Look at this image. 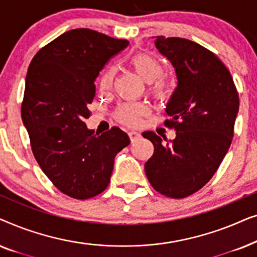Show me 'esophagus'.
<instances>
[{
	"label": "esophagus",
	"instance_id": "obj_1",
	"mask_svg": "<svg viewBox=\"0 0 257 257\" xmlns=\"http://www.w3.org/2000/svg\"><path fill=\"white\" fill-rule=\"evenodd\" d=\"M128 136H130V139L135 140L136 138H138V137L140 136V133L135 131V130H131V131H128Z\"/></svg>",
	"mask_w": 257,
	"mask_h": 257
}]
</instances>
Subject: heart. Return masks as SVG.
Listing matches in <instances>:
<instances>
[{
	"label": "heart",
	"instance_id": "obj_1",
	"mask_svg": "<svg viewBox=\"0 0 257 257\" xmlns=\"http://www.w3.org/2000/svg\"><path fill=\"white\" fill-rule=\"evenodd\" d=\"M130 65H131L133 71L145 83L152 84L156 82L154 90L161 91L164 89L163 79H159L164 73V66L157 57L150 54H145V52H140V54H136L130 58ZM113 78V69H107L100 78V89L104 91L111 89ZM146 113L147 107L145 105L139 103H127L119 107L117 118L121 122H125V124L135 125Z\"/></svg>",
	"mask_w": 257,
	"mask_h": 257
}]
</instances>
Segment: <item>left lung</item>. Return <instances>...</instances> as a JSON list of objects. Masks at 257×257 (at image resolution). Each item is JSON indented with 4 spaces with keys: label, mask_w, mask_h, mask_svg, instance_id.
<instances>
[{
    "label": "left lung",
    "mask_w": 257,
    "mask_h": 257,
    "mask_svg": "<svg viewBox=\"0 0 257 257\" xmlns=\"http://www.w3.org/2000/svg\"><path fill=\"white\" fill-rule=\"evenodd\" d=\"M154 45L175 69L177 87L167 101L171 143L143 132L154 146L146 177L170 198L193 194L210 180L229 150L238 112V94L229 71L213 52L189 40L156 36ZM165 140V139H164Z\"/></svg>",
    "instance_id": "8db88e82"
}]
</instances>
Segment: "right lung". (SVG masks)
Masks as SVG:
<instances>
[{"mask_svg": "<svg viewBox=\"0 0 257 257\" xmlns=\"http://www.w3.org/2000/svg\"><path fill=\"white\" fill-rule=\"evenodd\" d=\"M128 41L78 28L58 36L35 55L28 69L22 121L38 165L56 187L89 199L107 187L114 158L130 144L117 126L98 135L89 130L94 80Z\"/></svg>", "mask_w": 257, "mask_h": 257, "instance_id": "1", "label": "right lung"}]
</instances>
